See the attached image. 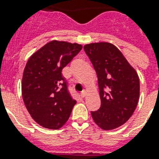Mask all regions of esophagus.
Here are the masks:
<instances>
[{
    "mask_svg": "<svg viewBox=\"0 0 159 159\" xmlns=\"http://www.w3.org/2000/svg\"><path fill=\"white\" fill-rule=\"evenodd\" d=\"M81 96L83 97V98H84V97L86 96V91H85V90H83V91L81 92Z\"/></svg>",
    "mask_w": 159,
    "mask_h": 159,
    "instance_id": "34e87169",
    "label": "esophagus"
}]
</instances>
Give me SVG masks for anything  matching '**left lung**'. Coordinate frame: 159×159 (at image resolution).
Wrapping results in <instances>:
<instances>
[{"mask_svg":"<svg viewBox=\"0 0 159 159\" xmlns=\"http://www.w3.org/2000/svg\"><path fill=\"white\" fill-rule=\"evenodd\" d=\"M98 77L100 109L91 111L94 123L105 130L118 128L133 115L140 96V80L120 50L111 43L84 46Z\"/></svg>","mask_w":159,"mask_h":159,"instance_id":"left-lung-1","label":"left lung"}]
</instances>
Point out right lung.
Here are the masks:
<instances>
[{
	"label": "right lung",
	"instance_id": "add662e5",
	"mask_svg": "<svg viewBox=\"0 0 159 159\" xmlns=\"http://www.w3.org/2000/svg\"><path fill=\"white\" fill-rule=\"evenodd\" d=\"M77 43L52 41L30 56L24 70L22 96L41 126L58 129L69 119L76 101L68 90L63 68L82 50Z\"/></svg>",
	"mask_w": 159,
	"mask_h": 159
}]
</instances>
